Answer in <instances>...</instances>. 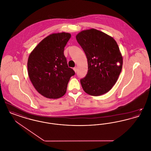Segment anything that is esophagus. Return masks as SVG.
<instances>
[{"mask_svg":"<svg viewBox=\"0 0 151 151\" xmlns=\"http://www.w3.org/2000/svg\"><path fill=\"white\" fill-rule=\"evenodd\" d=\"M73 70H74V71L75 72H77V70H77V67H74V68H73Z\"/></svg>","mask_w":151,"mask_h":151,"instance_id":"obj_1","label":"esophagus"}]
</instances>
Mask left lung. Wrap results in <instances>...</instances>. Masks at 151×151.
Returning <instances> with one entry per match:
<instances>
[{
    "label": "left lung",
    "mask_w": 151,
    "mask_h": 151,
    "mask_svg": "<svg viewBox=\"0 0 151 151\" xmlns=\"http://www.w3.org/2000/svg\"><path fill=\"white\" fill-rule=\"evenodd\" d=\"M76 38L88 61L87 74L80 80L83 90L94 96L107 93L122 70L123 58L118 44L111 37L94 29L80 32Z\"/></svg>",
    "instance_id": "8db88e82"
}]
</instances>
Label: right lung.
Listing matches in <instances>:
<instances>
[{
  "instance_id": "obj_1",
  "label": "right lung",
  "mask_w": 151,
  "mask_h": 151,
  "mask_svg": "<svg viewBox=\"0 0 151 151\" xmlns=\"http://www.w3.org/2000/svg\"><path fill=\"white\" fill-rule=\"evenodd\" d=\"M71 38L68 33L50 35L41 41L29 55V79L39 93L49 99H59L66 92L75 71L68 67L65 47Z\"/></svg>"
}]
</instances>
